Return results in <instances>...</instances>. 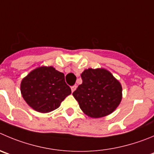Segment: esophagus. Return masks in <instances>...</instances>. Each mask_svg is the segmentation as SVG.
Wrapping results in <instances>:
<instances>
[{
  "label": "esophagus",
  "mask_w": 154,
  "mask_h": 154,
  "mask_svg": "<svg viewBox=\"0 0 154 154\" xmlns=\"http://www.w3.org/2000/svg\"><path fill=\"white\" fill-rule=\"evenodd\" d=\"M76 89V85H74L72 86V87H71V90H72V92L75 91V90Z\"/></svg>",
  "instance_id": "1"
}]
</instances>
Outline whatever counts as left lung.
Here are the masks:
<instances>
[{
	"mask_svg": "<svg viewBox=\"0 0 154 154\" xmlns=\"http://www.w3.org/2000/svg\"><path fill=\"white\" fill-rule=\"evenodd\" d=\"M82 83L72 93L84 113L100 118L112 113L122 100L119 82L105 69L89 68L81 74Z\"/></svg>",
	"mask_w": 154,
	"mask_h": 154,
	"instance_id": "1",
	"label": "left lung"
}]
</instances>
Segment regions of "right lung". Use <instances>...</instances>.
Here are the masks:
<instances>
[{"label": "right lung", "instance_id": "obj_1", "mask_svg": "<svg viewBox=\"0 0 154 154\" xmlns=\"http://www.w3.org/2000/svg\"><path fill=\"white\" fill-rule=\"evenodd\" d=\"M20 91L29 106L39 112H50L57 109L71 94L63 72L53 66L35 69L21 82Z\"/></svg>", "mask_w": 154, "mask_h": 154}]
</instances>
